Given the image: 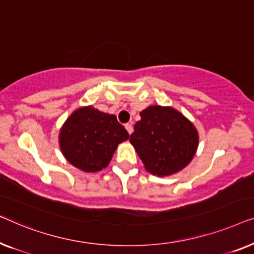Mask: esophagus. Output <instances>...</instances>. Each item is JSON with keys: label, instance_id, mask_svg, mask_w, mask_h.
I'll use <instances>...</instances> for the list:
<instances>
[{"label": "esophagus", "instance_id": "1", "mask_svg": "<svg viewBox=\"0 0 254 254\" xmlns=\"http://www.w3.org/2000/svg\"><path fill=\"white\" fill-rule=\"evenodd\" d=\"M126 128H127V131L128 132V134H131V133H132V131H133V127H132L130 123L126 124Z\"/></svg>", "mask_w": 254, "mask_h": 254}]
</instances>
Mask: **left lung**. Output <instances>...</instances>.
I'll list each match as a JSON object with an SVG mask.
<instances>
[{
	"instance_id": "1",
	"label": "left lung",
	"mask_w": 254,
	"mask_h": 254,
	"mask_svg": "<svg viewBox=\"0 0 254 254\" xmlns=\"http://www.w3.org/2000/svg\"><path fill=\"white\" fill-rule=\"evenodd\" d=\"M130 142L146 169L168 176L187 166L198 147V132L190 121L173 108L152 106L140 113Z\"/></svg>"
}]
</instances>
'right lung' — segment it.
<instances>
[{"mask_svg":"<svg viewBox=\"0 0 254 254\" xmlns=\"http://www.w3.org/2000/svg\"><path fill=\"white\" fill-rule=\"evenodd\" d=\"M127 138L116 116L86 107L76 110L64 123L60 145L71 164L93 173L108 166L117 145Z\"/></svg>","mask_w":254,"mask_h":254,"instance_id":"obj_1","label":"right lung"}]
</instances>
